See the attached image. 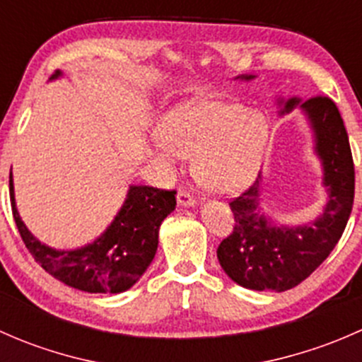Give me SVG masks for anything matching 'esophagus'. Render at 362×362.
Segmentation results:
<instances>
[{"label":"esophagus","instance_id":"esophagus-1","mask_svg":"<svg viewBox=\"0 0 362 362\" xmlns=\"http://www.w3.org/2000/svg\"><path fill=\"white\" fill-rule=\"evenodd\" d=\"M177 202H178V204H180V206H194L196 198H194V196L189 194L187 191H184V189H180V191H178V194H177Z\"/></svg>","mask_w":362,"mask_h":362}]
</instances>
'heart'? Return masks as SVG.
<instances>
[{
  "mask_svg": "<svg viewBox=\"0 0 362 362\" xmlns=\"http://www.w3.org/2000/svg\"><path fill=\"white\" fill-rule=\"evenodd\" d=\"M262 113L231 101L199 100L171 108L159 122L151 156L166 171L192 158V177L208 192L231 194L254 178L268 141Z\"/></svg>",
  "mask_w": 362,
  "mask_h": 362,
  "instance_id": "b5f03b06",
  "label": "heart"
}]
</instances>
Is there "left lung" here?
I'll return each mask as SVG.
<instances>
[{
	"mask_svg": "<svg viewBox=\"0 0 362 362\" xmlns=\"http://www.w3.org/2000/svg\"><path fill=\"white\" fill-rule=\"evenodd\" d=\"M252 80V75L238 76ZM280 113H289L299 105L306 113L315 138V154L319 156L327 187V203L322 214L305 226H275L261 210V180L231 199L235 228L221 242L217 257L222 269L238 286L254 291L284 293L308 279L341 238L354 204L352 152L349 134L338 107L327 96H313L301 101L291 98L284 101Z\"/></svg>",
	"mask_w": 362,
	"mask_h": 362,
	"instance_id": "8db88e82",
	"label": "left lung"
}]
</instances>
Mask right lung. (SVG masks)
<instances>
[{
    "label": "right lung",
    "mask_w": 362,
    "mask_h": 362,
    "mask_svg": "<svg viewBox=\"0 0 362 362\" xmlns=\"http://www.w3.org/2000/svg\"><path fill=\"white\" fill-rule=\"evenodd\" d=\"M61 76L54 73L50 78ZM177 191L131 185L126 202L107 231L86 247L56 250L28 231L16 206L10 173V202L17 229L25 249L54 279L86 293H124L138 282L154 259L160 222L175 210Z\"/></svg>",
    "instance_id": "right-lung-1"
}]
</instances>
